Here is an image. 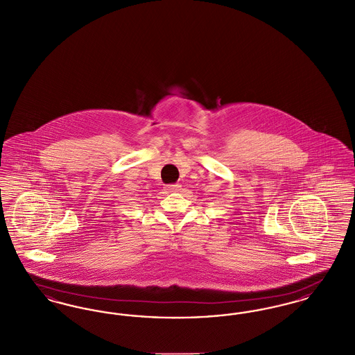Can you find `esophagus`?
I'll list each match as a JSON object with an SVG mask.
<instances>
[{"label":"esophagus","mask_w":355,"mask_h":355,"mask_svg":"<svg viewBox=\"0 0 355 355\" xmlns=\"http://www.w3.org/2000/svg\"><path fill=\"white\" fill-rule=\"evenodd\" d=\"M180 187H181L180 184H173V185L165 186V190H166V191H169V193H173V191H178V190H180Z\"/></svg>","instance_id":"1"}]
</instances>
